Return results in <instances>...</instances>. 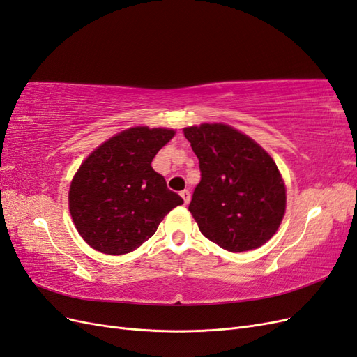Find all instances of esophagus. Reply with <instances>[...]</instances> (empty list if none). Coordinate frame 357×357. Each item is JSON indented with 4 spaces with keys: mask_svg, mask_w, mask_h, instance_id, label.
<instances>
[{
    "mask_svg": "<svg viewBox=\"0 0 357 357\" xmlns=\"http://www.w3.org/2000/svg\"><path fill=\"white\" fill-rule=\"evenodd\" d=\"M180 197L183 198V201H185V204H189V201H190V192H189L188 189L181 190V192H180Z\"/></svg>",
    "mask_w": 357,
    "mask_h": 357,
    "instance_id": "esophagus-1",
    "label": "esophagus"
}]
</instances>
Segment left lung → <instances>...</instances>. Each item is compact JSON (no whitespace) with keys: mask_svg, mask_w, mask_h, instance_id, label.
Instances as JSON below:
<instances>
[{"mask_svg":"<svg viewBox=\"0 0 357 357\" xmlns=\"http://www.w3.org/2000/svg\"><path fill=\"white\" fill-rule=\"evenodd\" d=\"M199 159L201 181L189 211L201 234L232 253L261 247L277 232L286 188L273 158L229 125L183 129Z\"/></svg>","mask_w":357,"mask_h":357,"instance_id":"obj_1","label":"left lung"}]
</instances>
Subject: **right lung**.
<instances>
[{
    "label": "right lung",
    "instance_id": "add662e5",
    "mask_svg": "<svg viewBox=\"0 0 357 357\" xmlns=\"http://www.w3.org/2000/svg\"><path fill=\"white\" fill-rule=\"evenodd\" d=\"M167 128H129L86 158L71 181L68 204L75 229L95 250L125 255L152 236L181 197L152 168L174 137Z\"/></svg>",
    "mask_w": 357,
    "mask_h": 357
}]
</instances>
